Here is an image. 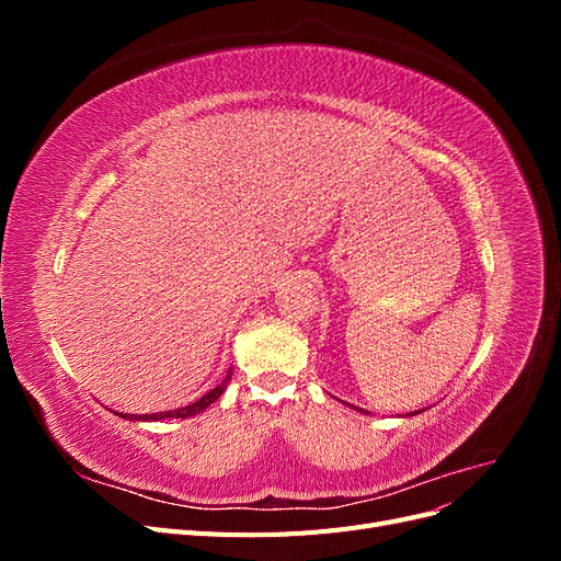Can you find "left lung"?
I'll return each instance as SVG.
<instances>
[{"instance_id": "obj_1", "label": "left lung", "mask_w": 561, "mask_h": 561, "mask_svg": "<svg viewBox=\"0 0 561 561\" xmlns=\"http://www.w3.org/2000/svg\"><path fill=\"white\" fill-rule=\"evenodd\" d=\"M344 404H348V402H344ZM348 407H353V404H348ZM353 410H355V412H363V414H369V412L360 410V407H353ZM412 414H419V412H412ZM412 414H410V416H412Z\"/></svg>"}]
</instances>
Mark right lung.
<instances>
[{
  "label": "right lung",
  "instance_id": "obj_1",
  "mask_svg": "<svg viewBox=\"0 0 561 561\" xmlns=\"http://www.w3.org/2000/svg\"><path fill=\"white\" fill-rule=\"evenodd\" d=\"M229 379H231V369L227 371V377L219 381L213 390H208L206 396L203 398H198L196 402H192V404H186V407H178V410H171V412H157V414H122L118 412V416H124V419H130V421H165V419H186V416H196V414H201L203 410H208V407L225 393V388H227V383H229Z\"/></svg>",
  "mask_w": 561,
  "mask_h": 561
}]
</instances>
